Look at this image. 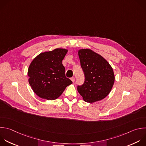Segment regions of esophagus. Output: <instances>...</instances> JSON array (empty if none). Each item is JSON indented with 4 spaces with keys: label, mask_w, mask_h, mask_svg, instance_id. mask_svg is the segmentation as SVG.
I'll use <instances>...</instances> for the list:
<instances>
[{
    "label": "esophagus",
    "mask_w": 146,
    "mask_h": 146,
    "mask_svg": "<svg viewBox=\"0 0 146 146\" xmlns=\"http://www.w3.org/2000/svg\"><path fill=\"white\" fill-rule=\"evenodd\" d=\"M70 80H71V81H72L73 82H74V77H72V78H70Z\"/></svg>",
    "instance_id": "esophagus-1"
}]
</instances>
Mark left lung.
Listing matches in <instances>:
<instances>
[{
    "label": "left lung",
    "mask_w": 146,
    "mask_h": 146,
    "mask_svg": "<svg viewBox=\"0 0 146 146\" xmlns=\"http://www.w3.org/2000/svg\"><path fill=\"white\" fill-rule=\"evenodd\" d=\"M85 81L78 86L77 90L87 103L100 101L109 94L115 82L113 68L100 54L89 48L78 51Z\"/></svg>",
    "instance_id": "left-lung-1"
}]
</instances>
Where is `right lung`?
<instances>
[{"label": "right lung", "instance_id": "1", "mask_svg": "<svg viewBox=\"0 0 146 146\" xmlns=\"http://www.w3.org/2000/svg\"><path fill=\"white\" fill-rule=\"evenodd\" d=\"M68 50L57 48L42 52L30 63L27 72L29 82L33 92L40 98L54 100L72 84L65 76L62 61Z\"/></svg>", "mask_w": 146, "mask_h": 146}]
</instances>
